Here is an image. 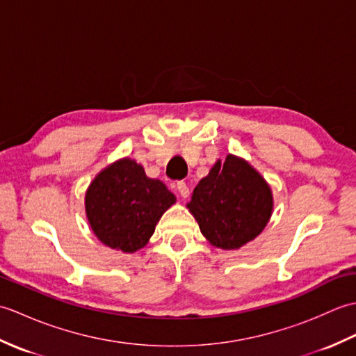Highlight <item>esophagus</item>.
<instances>
[{"label":"esophagus","mask_w":356,"mask_h":356,"mask_svg":"<svg viewBox=\"0 0 356 356\" xmlns=\"http://www.w3.org/2000/svg\"><path fill=\"white\" fill-rule=\"evenodd\" d=\"M176 188H177V191H179V194L182 195L184 199H186L188 195H190V188H188V185L184 182V180H180V182H177V185H176Z\"/></svg>","instance_id":"34e87169"}]
</instances>
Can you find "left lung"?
Segmentation results:
<instances>
[{"label":"left lung","instance_id":"8db88e82","mask_svg":"<svg viewBox=\"0 0 356 356\" xmlns=\"http://www.w3.org/2000/svg\"><path fill=\"white\" fill-rule=\"evenodd\" d=\"M188 208L209 243L238 249L254 240L272 213V193L264 179L243 159L226 156L194 188Z\"/></svg>","mask_w":356,"mask_h":356}]
</instances>
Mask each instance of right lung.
I'll list each match as a JSON object with an SVG mask.
<instances>
[{
    "mask_svg": "<svg viewBox=\"0 0 356 356\" xmlns=\"http://www.w3.org/2000/svg\"><path fill=\"white\" fill-rule=\"evenodd\" d=\"M174 202L161 180L148 179L140 165L122 159L97 174L86 195V211L104 245L134 252L147 245L159 218Z\"/></svg>",
    "mask_w": 356,
    "mask_h": 356,
    "instance_id": "add662e5",
    "label": "right lung"
}]
</instances>
